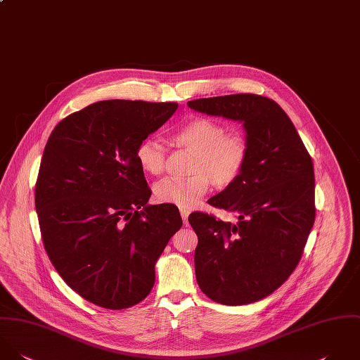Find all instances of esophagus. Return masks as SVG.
Segmentation results:
<instances>
[{"label": "esophagus", "instance_id": "1", "mask_svg": "<svg viewBox=\"0 0 360 360\" xmlns=\"http://www.w3.org/2000/svg\"><path fill=\"white\" fill-rule=\"evenodd\" d=\"M181 217H182V219H184V224H185V225H188V217H189V212H188V210H185V209H181Z\"/></svg>", "mask_w": 360, "mask_h": 360}]
</instances>
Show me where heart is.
Masks as SVG:
<instances>
[{"label":"heart","instance_id":"b5f03b06","mask_svg":"<svg viewBox=\"0 0 360 360\" xmlns=\"http://www.w3.org/2000/svg\"><path fill=\"white\" fill-rule=\"evenodd\" d=\"M176 148L189 151L186 178H168L155 184L153 193L158 203L181 209L195 207L209 192L210 185L219 191L235 185L243 175L250 143L242 132H228V127L207 117H198L172 135ZM136 160L146 174L158 176L167 167V148L154 139H146L136 148Z\"/></svg>","mask_w":360,"mask_h":360}]
</instances>
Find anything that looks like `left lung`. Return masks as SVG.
I'll use <instances>...</instances> for the list:
<instances>
[{"label": "left lung", "instance_id": "left-lung-1", "mask_svg": "<svg viewBox=\"0 0 360 360\" xmlns=\"http://www.w3.org/2000/svg\"><path fill=\"white\" fill-rule=\"evenodd\" d=\"M196 111L242 121L250 157L240 179L209 200L236 217L195 212L189 224L200 289L222 304L257 302L281 287L314 224L313 161L285 111L271 98L239 93L188 101Z\"/></svg>", "mask_w": 360, "mask_h": 360}]
</instances>
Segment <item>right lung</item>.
<instances>
[{
    "mask_svg": "<svg viewBox=\"0 0 360 360\" xmlns=\"http://www.w3.org/2000/svg\"><path fill=\"white\" fill-rule=\"evenodd\" d=\"M176 103L105 100L65 117L51 132L34 203L44 249L63 280L104 309L150 293L154 264L182 226L174 206L151 195L136 148Z\"/></svg>",
    "mask_w": 360,
    "mask_h": 360,
    "instance_id": "obj_1",
    "label": "right lung"
}]
</instances>
